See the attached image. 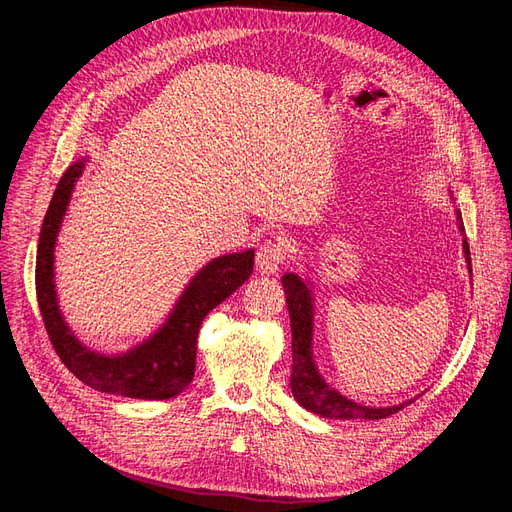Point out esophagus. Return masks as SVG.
I'll use <instances>...</instances> for the list:
<instances>
[{
    "label": "esophagus",
    "instance_id": "esophagus-1",
    "mask_svg": "<svg viewBox=\"0 0 512 512\" xmlns=\"http://www.w3.org/2000/svg\"><path fill=\"white\" fill-rule=\"evenodd\" d=\"M284 260V247L280 243L267 241L258 247L256 252V269L262 275H273L277 269H280Z\"/></svg>",
    "mask_w": 512,
    "mask_h": 512
}]
</instances>
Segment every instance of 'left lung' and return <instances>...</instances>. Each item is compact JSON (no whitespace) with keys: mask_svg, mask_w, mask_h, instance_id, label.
Segmentation results:
<instances>
[{"mask_svg":"<svg viewBox=\"0 0 512 512\" xmlns=\"http://www.w3.org/2000/svg\"><path fill=\"white\" fill-rule=\"evenodd\" d=\"M457 228L461 232L463 258L468 262V271L472 275V260H470V245L466 239V228L461 222V213L457 211ZM282 286L286 292L288 314H290V329H292V374H290V389L294 399L299 404L322 418H339V421H352V418H365V421H378L386 418L401 408L412 404L414 399L404 401L397 406H363L359 401H352L346 395L339 393L320 374L316 356H314V284L294 271H286L282 277Z\"/></svg>","mask_w":512,"mask_h":512,"instance_id":"1","label":"left lung"}]
</instances>
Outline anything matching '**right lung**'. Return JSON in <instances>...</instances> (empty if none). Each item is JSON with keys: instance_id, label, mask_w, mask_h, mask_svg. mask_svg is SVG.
<instances>
[{"instance_id": "1", "label": "right lung", "mask_w": 512, "mask_h": 512, "mask_svg": "<svg viewBox=\"0 0 512 512\" xmlns=\"http://www.w3.org/2000/svg\"><path fill=\"white\" fill-rule=\"evenodd\" d=\"M87 162L89 156L76 160L59 179L40 230L36 292L46 333L61 363L91 389L132 399L177 397L194 378L200 324L213 307L250 280L254 250L209 260L183 288L160 327L130 350L104 354L87 348L66 322L55 288L57 237L70 207L74 185Z\"/></svg>"}]
</instances>
